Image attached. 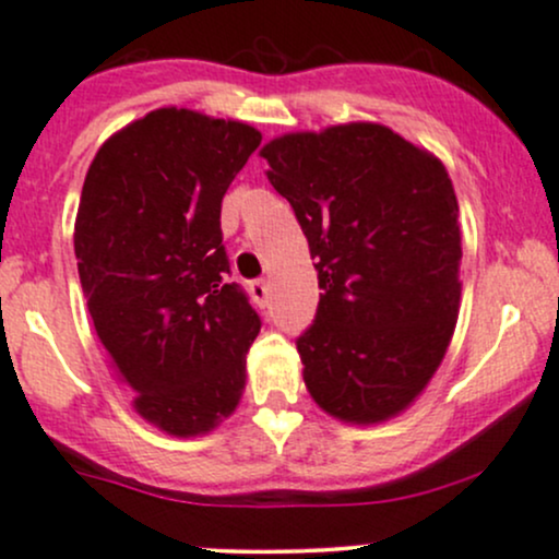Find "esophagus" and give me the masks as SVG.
<instances>
[{
	"mask_svg": "<svg viewBox=\"0 0 559 559\" xmlns=\"http://www.w3.org/2000/svg\"><path fill=\"white\" fill-rule=\"evenodd\" d=\"M250 296H253L255 304H266L269 282L266 280H253V282H250Z\"/></svg>",
	"mask_w": 559,
	"mask_h": 559,
	"instance_id": "obj_1",
	"label": "esophagus"
}]
</instances>
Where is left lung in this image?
<instances>
[{
	"label": "left lung",
	"mask_w": 559,
	"mask_h": 559,
	"mask_svg": "<svg viewBox=\"0 0 559 559\" xmlns=\"http://www.w3.org/2000/svg\"><path fill=\"white\" fill-rule=\"evenodd\" d=\"M261 157L322 287L296 341L306 389L341 421L397 416L440 368L459 320V200L445 165L373 122L274 138Z\"/></svg>",
	"instance_id": "left-lung-1"
}]
</instances>
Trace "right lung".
Segmentation results:
<instances>
[{
    "label": "right lung",
    "instance_id": "add662e5",
    "mask_svg": "<svg viewBox=\"0 0 559 559\" xmlns=\"http://www.w3.org/2000/svg\"><path fill=\"white\" fill-rule=\"evenodd\" d=\"M258 143L250 124L170 106L114 133L82 186L74 253L95 333L167 435H205L242 397L261 317L229 277L221 202Z\"/></svg>",
    "mask_w": 559,
    "mask_h": 559
}]
</instances>
